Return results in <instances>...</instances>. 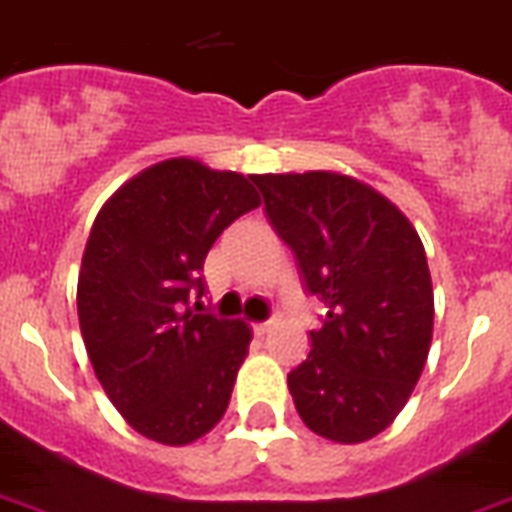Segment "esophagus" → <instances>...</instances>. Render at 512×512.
Here are the masks:
<instances>
[{"label":"esophagus","mask_w":512,"mask_h":512,"mask_svg":"<svg viewBox=\"0 0 512 512\" xmlns=\"http://www.w3.org/2000/svg\"><path fill=\"white\" fill-rule=\"evenodd\" d=\"M270 326H273V321H263V323H252V331H255L257 336H263V334H268L270 331Z\"/></svg>","instance_id":"1"}]
</instances>
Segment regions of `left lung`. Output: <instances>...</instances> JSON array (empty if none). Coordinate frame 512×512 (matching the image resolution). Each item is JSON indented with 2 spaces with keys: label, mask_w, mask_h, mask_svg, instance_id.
<instances>
[{
  "label": "left lung",
  "mask_w": 512,
  "mask_h": 512,
  "mask_svg": "<svg viewBox=\"0 0 512 512\" xmlns=\"http://www.w3.org/2000/svg\"><path fill=\"white\" fill-rule=\"evenodd\" d=\"M326 318L289 392L310 431L339 444L392 426L434 336L426 249L400 207L336 170L252 176Z\"/></svg>",
  "instance_id": "1"
}]
</instances>
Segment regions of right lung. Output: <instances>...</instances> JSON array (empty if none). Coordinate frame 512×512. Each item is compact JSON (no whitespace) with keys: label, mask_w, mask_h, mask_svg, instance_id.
Here are the masks:
<instances>
[{"label":"right lung","mask_w":512,"mask_h":512,"mask_svg":"<svg viewBox=\"0 0 512 512\" xmlns=\"http://www.w3.org/2000/svg\"><path fill=\"white\" fill-rule=\"evenodd\" d=\"M260 207L249 178L191 157L149 165L94 218L78 270L91 368L126 423L181 447L215 429L252 342L244 321L189 307L223 228Z\"/></svg>","instance_id":"add662e5"}]
</instances>
